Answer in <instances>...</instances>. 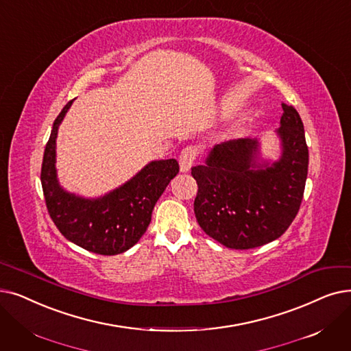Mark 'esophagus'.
Segmentation results:
<instances>
[{
    "label": "esophagus",
    "mask_w": 351,
    "mask_h": 351,
    "mask_svg": "<svg viewBox=\"0 0 351 351\" xmlns=\"http://www.w3.org/2000/svg\"><path fill=\"white\" fill-rule=\"evenodd\" d=\"M197 155H199V150L196 146H186L184 150L180 152L179 155V166L182 172H188L191 166L195 163Z\"/></svg>",
    "instance_id": "esophagus-1"
}]
</instances>
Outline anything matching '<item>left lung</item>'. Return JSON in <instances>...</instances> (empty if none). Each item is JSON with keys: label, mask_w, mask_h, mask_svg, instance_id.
<instances>
[{"label": "left lung", "mask_w": 351, "mask_h": 351, "mask_svg": "<svg viewBox=\"0 0 351 351\" xmlns=\"http://www.w3.org/2000/svg\"><path fill=\"white\" fill-rule=\"evenodd\" d=\"M281 156L260 162L251 138L215 145L205 163L192 167L197 184L193 210L206 235L226 248L250 250L280 238L298 213L308 171L304 125L282 103Z\"/></svg>", "instance_id": "left-lung-1"}]
</instances>
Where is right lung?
I'll return each instance as SVG.
<instances>
[{"label":"right lung","mask_w":351,"mask_h":351,"mask_svg":"<svg viewBox=\"0 0 351 351\" xmlns=\"http://www.w3.org/2000/svg\"><path fill=\"white\" fill-rule=\"evenodd\" d=\"M71 103L54 120L45 145L41 166L45 205L57 230L75 245L100 255H117L132 248L146 232L152 210L178 175L179 163L175 159L150 162L125 185L96 199L64 191L56 172V139Z\"/></svg>","instance_id":"obj_1"}]
</instances>
